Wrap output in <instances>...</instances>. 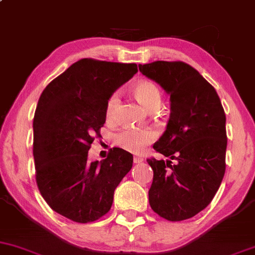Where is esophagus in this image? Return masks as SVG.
<instances>
[{"label": "esophagus", "instance_id": "esophagus-1", "mask_svg": "<svg viewBox=\"0 0 255 255\" xmlns=\"http://www.w3.org/2000/svg\"><path fill=\"white\" fill-rule=\"evenodd\" d=\"M133 162L135 163V164H139V163L144 162V158H141V157H139V156H134L133 157Z\"/></svg>", "mask_w": 255, "mask_h": 255}]
</instances>
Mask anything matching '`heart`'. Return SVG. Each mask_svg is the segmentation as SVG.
I'll return each instance as SVG.
<instances>
[{
  "instance_id": "heart-1",
  "label": "heart",
  "mask_w": 255,
  "mask_h": 255,
  "mask_svg": "<svg viewBox=\"0 0 255 255\" xmlns=\"http://www.w3.org/2000/svg\"><path fill=\"white\" fill-rule=\"evenodd\" d=\"M134 97L137 99L140 104L148 111L157 109L160 104L162 95L158 86L154 83L148 80L139 81L131 87ZM120 103L119 92H114L110 96L105 107V119L108 121H113L116 115ZM156 131L151 128H144V129H124L115 135V144L119 147L130 152V153L139 154L145 151L148 145L156 140Z\"/></svg>"
}]
</instances>
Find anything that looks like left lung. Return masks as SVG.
<instances>
[{
	"instance_id": "left-lung-1",
	"label": "left lung",
	"mask_w": 255,
	"mask_h": 255,
	"mask_svg": "<svg viewBox=\"0 0 255 255\" xmlns=\"http://www.w3.org/2000/svg\"><path fill=\"white\" fill-rule=\"evenodd\" d=\"M139 71L159 84L171 102L166 130L153 145L171 160L147 159L153 170L150 206L168 221H184L211 203L223 180L224 109L215 87L182 61L139 64Z\"/></svg>"
}]
</instances>
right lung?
<instances>
[{
  "label": "right lung",
  "mask_w": 255,
  "mask_h": 255,
  "mask_svg": "<svg viewBox=\"0 0 255 255\" xmlns=\"http://www.w3.org/2000/svg\"><path fill=\"white\" fill-rule=\"evenodd\" d=\"M137 72L135 63L81 58L44 89L33 118L36 181L46 204L63 217L90 223L107 215L133 156L110 148L102 162L87 153L105 124L116 89Z\"/></svg>",
  "instance_id": "1"
}]
</instances>
